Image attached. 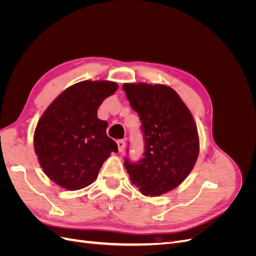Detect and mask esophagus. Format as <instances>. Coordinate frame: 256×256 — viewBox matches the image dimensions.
Masks as SVG:
<instances>
[{"label":"esophagus","mask_w":256,"mask_h":256,"mask_svg":"<svg viewBox=\"0 0 256 256\" xmlns=\"http://www.w3.org/2000/svg\"><path fill=\"white\" fill-rule=\"evenodd\" d=\"M118 150L122 152L124 150H125V147H126V142L124 141V140H118Z\"/></svg>","instance_id":"esophagus-1"}]
</instances>
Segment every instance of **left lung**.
<instances>
[{
    "mask_svg": "<svg viewBox=\"0 0 256 256\" xmlns=\"http://www.w3.org/2000/svg\"><path fill=\"white\" fill-rule=\"evenodd\" d=\"M130 106L140 116L143 158L124 162L130 180L143 196H160L178 187L192 171L200 140L196 122L177 92L164 84L125 83Z\"/></svg>",
    "mask_w": 256,
    "mask_h": 256,
    "instance_id": "8db88e82",
    "label": "left lung"
}]
</instances>
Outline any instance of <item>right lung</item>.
<instances>
[{"instance_id":"add662e5","label":"right lung","mask_w":256,"mask_h":256,"mask_svg":"<svg viewBox=\"0 0 256 256\" xmlns=\"http://www.w3.org/2000/svg\"><path fill=\"white\" fill-rule=\"evenodd\" d=\"M118 85L111 81H82L53 100L38 120L34 150L44 173L66 190L88 187L118 144L106 136L108 122L97 118L104 100Z\"/></svg>"}]
</instances>
